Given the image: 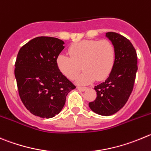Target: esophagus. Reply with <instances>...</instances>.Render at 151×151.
Wrapping results in <instances>:
<instances>
[{"mask_svg":"<svg viewBox=\"0 0 151 151\" xmlns=\"http://www.w3.org/2000/svg\"><path fill=\"white\" fill-rule=\"evenodd\" d=\"M77 89L80 90V91H85V90L87 89V87H85V86H78L77 87Z\"/></svg>","mask_w":151,"mask_h":151,"instance_id":"34e87169","label":"esophagus"}]
</instances>
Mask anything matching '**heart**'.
Returning <instances> with one entry per match:
<instances>
[{
  "instance_id": "b5f03b06",
  "label": "heart",
  "mask_w": 151,
  "mask_h": 151,
  "mask_svg": "<svg viewBox=\"0 0 151 151\" xmlns=\"http://www.w3.org/2000/svg\"><path fill=\"white\" fill-rule=\"evenodd\" d=\"M69 56L59 55L56 65L63 75L74 80L81 68L84 71L77 79L79 83H88L96 79L101 81L108 77L114 66L115 50L106 39L83 40L68 47Z\"/></svg>"
}]
</instances>
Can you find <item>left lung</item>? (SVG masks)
<instances>
[{"instance_id": "left-lung-1", "label": "left lung", "mask_w": 151, "mask_h": 151, "mask_svg": "<svg viewBox=\"0 0 151 151\" xmlns=\"http://www.w3.org/2000/svg\"><path fill=\"white\" fill-rule=\"evenodd\" d=\"M106 36L115 47V63L105 82L95 86L97 98L88 106L95 113L109 116L120 110L129 99L138 66L137 53L129 39L114 32H108Z\"/></svg>"}]
</instances>
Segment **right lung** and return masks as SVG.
<instances>
[{
  "label": "right lung",
  "mask_w": 151,
  "mask_h": 151,
  "mask_svg": "<svg viewBox=\"0 0 151 151\" xmlns=\"http://www.w3.org/2000/svg\"><path fill=\"white\" fill-rule=\"evenodd\" d=\"M63 44L56 38L39 36L18 51L15 64L18 95L25 107L36 116L49 118L57 115L68 93L76 88L56 65Z\"/></svg>",
  "instance_id": "right-lung-1"
}]
</instances>
